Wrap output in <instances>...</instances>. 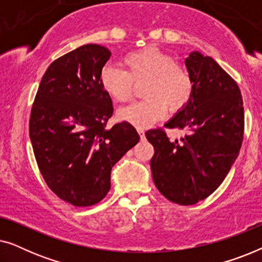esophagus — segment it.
<instances>
[{
  "label": "esophagus",
  "instance_id": "esophagus-1",
  "mask_svg": "<svg viewBox=\"0 0 262 262\" xmlns=\"http://www.w3.org/2000/svg\"><path fill=\"white\" fill-rule=\"evenodd\" d=\"M137 132H138L139 137H141L142 141H143V139H145V134H144V130H143V128L137 127Z\"/></svg>",
  "mask_w": 262,
  "mask_h": 262
}]
</instances>
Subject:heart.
Wrapping results in <instances>:
<instances>
[{"label":"heart","instance_id":"1","mask_svg":"<svg viewBox=\"0 0 262 262\" xmlns=\"http://www.w3.org/2000/svg\"><path fill=\"white\" fill-rule=\"evenodd\" d=\"M121 68L106 66L100 74L103 92L119 103L134 98L135 84L145 82V100L132 103L119 112V118L136 127L151 126L171 112L184 110L191 101L194 84L189 71L169 53L144 48L123 57Z\"/></svg>","mask_w":262,"mask_h":262}]
</instances>
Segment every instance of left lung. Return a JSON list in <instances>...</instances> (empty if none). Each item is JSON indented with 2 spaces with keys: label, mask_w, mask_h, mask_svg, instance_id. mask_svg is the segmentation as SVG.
<instances>
[{
  "label": "left lung",
  "mask_w": 262,
  "mask_h": 262,
  "mask_svg": "<svg viewBox=\"0 0 262 262\" xmlns=\"http://www.w3.org/2000/svg\"><path fill=\"white\" fill-rule=\"evenodd\" d=\"M185 63L192 99L164 126L187 134L170 141L157 127L145 137L155 151L150 167L157 189L175 204L193 205L212 194L230 170L242 145L245 110L237 83L211 57L192 52Z\"/></svg>",
  "instance_id": "obj_1"
}]
</instances>
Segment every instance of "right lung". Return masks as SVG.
Here are the masks:
<instances>
[{"instance_id":"obj_1","label":"right lung","mask_w":262,"mask_h":262,"mask_svg":"<svg viewBox=\"0 0 262 262\" xmlns=\"http://www.w3.org/2000/svg\"><path fill=\"white\" fill-rule=\"evenodd\" d=\"M110 57L105 46L87 44L53 60L31 110L39 170L58 198L77 207L105 198L112 167L139 141L126 121L106 127L113 106L100 74Z\"/></svg>"}]
</instances>
